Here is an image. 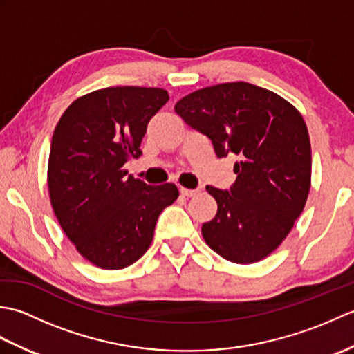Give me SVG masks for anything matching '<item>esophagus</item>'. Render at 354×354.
<instances>
[{
	"label": "esophagus",
	"instance_id": "1",
	"mask_svg": "<svg viewBox=\"0 0 354 354\" xmlns=\"http://www.w3.org/2000/svg\"><path fill=\"white\" fill-rule=\"evenodd\" d=\"M181 194L183 196H187V198H192V196H196V194L199 193V189H194V190H190V189H184V187H181Z\"/></svg>",
	"mask_w": 354,
	"mask_h": 354
}]
</instances>
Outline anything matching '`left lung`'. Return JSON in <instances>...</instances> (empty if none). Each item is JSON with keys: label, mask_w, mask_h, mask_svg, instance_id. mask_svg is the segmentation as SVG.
I'll return each instance as SVG.
<instances>
[{"label": "left lung", "mask_w": 354, "mask_h": 354, "mask_svg": "<svg viewBox=\"0 0 354 354\" xmlns=\"http://www.w3.org/2000/svg\"><path fill=\"white\" fill-rule=\"evenodd\" d=\"M175 111L212 140L217 158H239L230 190L207 185L217 202L214 219L202 225L207 245L239 265L268 257L289 234L310 190L312 150L301 114L246 82L199 89Z\"/></svg>", "instance_id": "left-lung-1"}]
</instances>
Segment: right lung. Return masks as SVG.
<instances>
[{
	"label": "right lung",
	"mask_w": 354,
	"mask_h": 354,
	"mask_svg": "<svg viewBox=\"0 0 354 354\" xmlns=\"http://www.w3.org/2000/svg\"><path fill=\"white\" fill-rule=\"evenodd\" d=\"M167 100L161 88L99 89L73 102L53 133V209L76 250L102 269H123L142 257L158 217L179 196L175 184L149 185L123 169L141 155L149 120Z\"/></svg>",
	"instance_id": "1"
}]
</instances>
